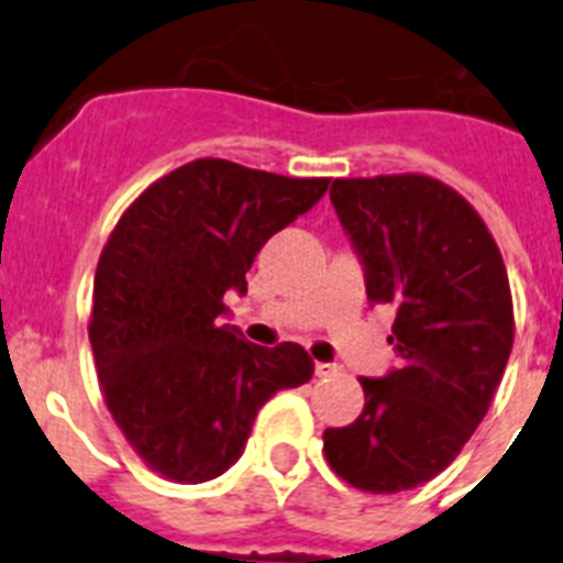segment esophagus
I'll return each instance as SVG.
<instances>
[{"mask_svg": "<svg viewBox=\"0 0 563 563\" xmlns=\"http://www.w3.org/2000/svg\"><path fill=\"white\" fill-rule=\"evenodd\" d=\"M314 372H318V377H334L340 375V366L338 363H314Z\"/></svg>", "mask_w": 563, "mask_h": 563, "instance_id": "obj_1", "label": "esophagus"}]
</instances>
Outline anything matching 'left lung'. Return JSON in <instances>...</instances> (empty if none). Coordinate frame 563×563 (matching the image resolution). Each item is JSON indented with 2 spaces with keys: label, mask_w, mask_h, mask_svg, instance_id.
I'll list each match as a JSON object with an SVG mask.
<instances>
[{
  "label": "left lung",
  "mask_w": 563,
  "mask_h": 563,
  "mask_svg": "<svg viewBox=\"0 0 563 563\" xmlns=\"http://www.w3.org/2000/svg\"><path fill=\"white\" fill-rule=\"evenodd\" d=\"M329 197L369 303L395 309L400 363L361 377V418L325 429V461L363 493H404L446 470L493 404L515 332L507 268L478 211L441 179H334Z\"/></svg>",
  "instance_id": "1"
}]
</instances>
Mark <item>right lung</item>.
Listing matches in <instances>:
<instances>
[{"instance_id":"1","label":"right lung","mask_w":563,"mask_h":563,"mask_svg":"<svg viewBox=\"0 0 563 563\" xmlns=\"http://www.w3.org/2000/svg\"><path fill=\"white\" fill-rule=\"evenodd\" d=\"M325 188V177L194 159L145 188L111 231L88 338L117 427L168 481L223 475L243 455L260 406L314 375L303 346H254L220 314L225 291L245 295L266 240Z\"/></svg>"}]
</instances>
